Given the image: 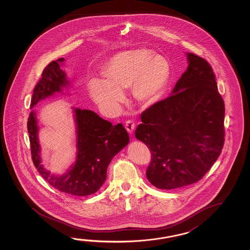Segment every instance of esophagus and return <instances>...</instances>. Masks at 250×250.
I'll list each match as a JSON object with an SVG mask.
<instances>
[{
  "mask_svg": "<svg viewBox=\"0 0 250 250\" xmlns=\"http://www.w3.org/2000/svg\"><path fill=\"white\" fill-rule=\"evenodd\" d=\"M125 126L129 133H132V131L135 128V123L132 120H127Z\"/></svg>",
  "mask_w": 250,
  "mask_h": 250,
  "instance_id": "obj_1",
  "label": "esophagus"
}]
</instances>
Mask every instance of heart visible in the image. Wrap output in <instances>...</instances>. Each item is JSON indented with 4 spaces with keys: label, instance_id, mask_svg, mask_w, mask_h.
<instances>
[{
    "label": "heart",
    "instance_id": "1",
    "mask_svg": "<svg viewBox=\"0 0 250 250\" xmlns=\"http://www.w3.org/2000/svg\"><path fill=\"white\" fill-rule=\"evenodd\" d=\"M104 79L89 84L91 98L104 111H117L124 99L122 90L131 87L133 98L151 104L163 93L171 76V65L160 55L146 49H131L115 55L103 69Z\"/></svg>",
    "mask_w": 250,
    "mask_h": 250
}]
</instances>
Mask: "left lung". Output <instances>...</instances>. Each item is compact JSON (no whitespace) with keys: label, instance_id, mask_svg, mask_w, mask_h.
Wrapping results in <instances>:
<instances>
[{"label":"left lung","instance_id":"1","mask_svg":"<svg viewBox=\"0 0 250 250\" xmlns=\"http://www.w3.org/2000/svg\"><path fill=\"white\" fill-rule=\"evenodd\" d=\"M188 67L172 96L141 114L137 139L151 151L148 180L160 189L193 184L208 172L224 145L225 105L213 69L188 53Z\"/></svg>","mask_w":250,"mask_h":250}]
</instances>
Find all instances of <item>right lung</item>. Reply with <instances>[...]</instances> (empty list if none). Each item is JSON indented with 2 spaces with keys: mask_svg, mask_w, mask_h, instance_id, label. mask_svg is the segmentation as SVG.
Listing matches in <instances>:
<instances>
[{
  "mask_svg": "<svg viewBox=\"0 0 250 250\" xmlns=\"http://www.w3.org/2000/svg\"><path fill=\"white\" fill-rule=\"evenodd\" d=\"M64 58L49 62L34 89L30 108L41 99L60 92L69 82L60 68ZM75 119L78 134L77 160L63 175L50 174L41 164L40 146L37 139L36 114L29 113L28 132L31 157L41 176L54 188L67 194L86 196L95 193L106 180L107 167L112 158L129 143V135L122 124H112L100 118L94 111L76 108Z\"/></svg>",
  "mask_w": 250,
  "mask_h": 250,
  "instance_id": "add662e5",
  "label": "right lung"
}]
</instances>
